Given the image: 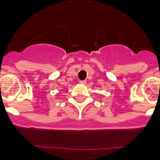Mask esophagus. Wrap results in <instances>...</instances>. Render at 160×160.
<instances>
[{"label":"esophagus","mask_w":160,"mask_h":160,"mask_svg":"<svg viewBox=\"0 0 160 160\" xmlns=\"http://www.w3.org/2000/svg\"><path fill=\"white\" fill-rule=\"evenodd\" d=\"M80 84L85 85V84H86V80H80Z\"/></svg>","instance_id":"obj_1"}]
</instances>
